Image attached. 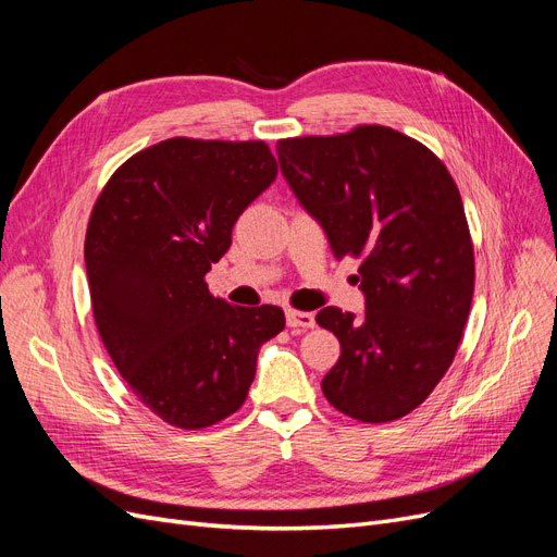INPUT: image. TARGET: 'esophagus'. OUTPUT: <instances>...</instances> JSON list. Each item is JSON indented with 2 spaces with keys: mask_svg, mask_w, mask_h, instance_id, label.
Instances as JSON below:
<instances>
[{
  "mask_svg": "<svg viewBox=\"0 0 557 557\" xmlns=\"http://www.w3.org/2000/svg\"><path fill=\"white\" fill-rule=\"evenodd\" d=\"M285 323H288V327H301V330H309L315 325V315L309 313V311H295V309H288L285 311Z\"/></svg>",
  "mask_w": 557,
  "mask_h": 557,
  "instance_id": "34e87169",
  "label": "esophagus"
}]
</instances>
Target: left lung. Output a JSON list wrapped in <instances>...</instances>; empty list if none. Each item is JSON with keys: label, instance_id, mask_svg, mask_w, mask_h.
<instances>
[{"label": "left lung", "instance_id": "1", "mask_svg": "<svg viewBox=\"0 0 557 557\" xmlns=\"http://www.w3.org/2000/svg\"><path fill=\"white\" fill-rule=\"evenodd\" d=\"M276 153L334 256L360 260L362 320L315 315L342 344L323 393L360 423H391L430 397L462 339L476 274L458 185L428 146L383 125L281 139Z\"/></svg>", "mask_w": 557, "mask_h": 557}]
</instances>
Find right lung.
Returning <instances> with one entry per match:
<instances>
[{
  "mask_svg": "<svg viewBox=\"0 0 557 557\" xmlns=\"http://www.w3.org/2000/svg\"><path fill=\"white\" fill-rule=\"evenodd\" d=\"M264 141L174 137L125 160L99 193L86 269L99 336L137 399L201 430L246 401L278 307H232L205 281L244 209L276 178Z\"/></svg>",
  "mask_w": 557,
  "mask_h": 557,
  "instance_id": "add662e5",
  "label": "right lung"
}]
</instances>
